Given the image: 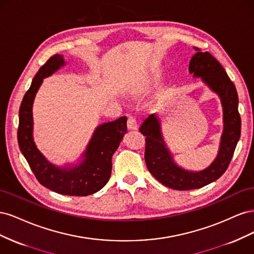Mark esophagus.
<instances>
[{
    "instance_id": "obj_1",
    "label": "esophagus",
    "mask_w": 254,
    "mask_h": 254,
    "mask_svg": "<svg viewBox=\"0 0 254 254\" xmlns=\"http://www.w3.org/2000/svg\"><path fill=\"white\" fill-rule=\"evenodd\" d=\"M127 127L129 130H135L137 125H136V121L134 118L129 117L127 120Z\"/></svg>"
}]
</instances>
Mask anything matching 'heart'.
I'll use <instances>...</instances> for the list:
<instances>
[{"instance_id":"obj_1","label":"heart","mask_w":254,"mask_h":254,"mask_svg":"<svg viewBox=\"0 0 254 254\" xmlns=\"http://www.w3.org/2000/svg\"><path fill=\"white\" fill-rule=\"evenodd\" d=\"M153 82H155V77H153V76H147V77H145L142 80L140 87H141V89L146 90V89L150 88L152 84H153Z\"/></svg>"}]
</instances>
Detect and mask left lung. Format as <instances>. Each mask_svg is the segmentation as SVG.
<instances>
[{"label": "left lung", "instance_id": "left-lung-1", "mask_svg": "<svg viewBox=\"0 0 254 254\" xmlns=\"http://www.w3.org/2000/svg\"><path fill=\"white\" fill-rule=\"evenodd\" d=\"M194 49L196 54L190 61V74L193 77H200L210 90L218 95L222 106L224 130L216 158L202 171H188L175 162L163 139L161 121L156 113L150 114L140 127V131L146 136L145 162L148 171L165 187L179 190L200 189L220 178L231 162L241 137L242 122L234 83L209 52Z\"/></svg>", "mask_w": 254, "mask_h": 254}]
</instances>
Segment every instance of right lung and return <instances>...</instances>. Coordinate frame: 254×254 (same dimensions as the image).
Segmentation results:
<instances>
[{
    "mask_svg": "<svg viewBox=\"0 0 254 254\" xmlns=\"http://www.w3.org/2000/svg\"><path fill=\"white\" fill-rule=\"evenodd\" d=\"M65 64L63 55H54L36 74L19 110L18 143L37 180L61 195L88 196L102 190L109 181L113 153L127 132V118L104 123L94 130L86 150L76 164L56 166L47 160L34 142L33 104L43 78Z\"/></svg>",
    "mask_w": 254,
    "mask_h": 254,
    "instance_id": "1",
    "label": "right lung"
}]
</instances>
